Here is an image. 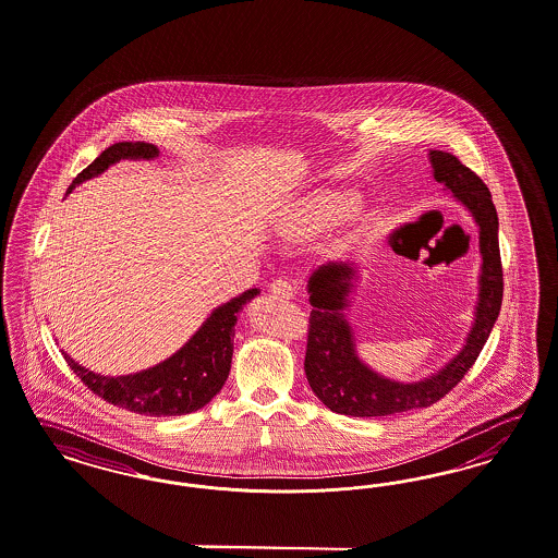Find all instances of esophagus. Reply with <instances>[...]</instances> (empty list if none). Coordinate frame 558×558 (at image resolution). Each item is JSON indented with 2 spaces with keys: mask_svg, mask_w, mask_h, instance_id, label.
<instances>
[{
  "mask_svg": "<svg viewBox=\"0 0 558 558\" xmlns=\"http://www.w3.org/2000/svg\"><path fill=\"white\" fill-rule=\"evenodd\" d=\"M269 291L275 300H291L295 289L289 283L288 279H275L269 286Z\"/></svg>",
  "mask_w": 558,
  "mask_h": 558,
  "instance_id": "esophagus-1",
  "label": "esophagus"
}]
</instances>
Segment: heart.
<instances>
[{"label":"heart","instance_id":"1","mask_svg":"<svg viewBox=\"0 0 558 558\" xmlns=\"http://www.w3.org/2000/svg\"><path fill=\"white\" fill-rule=\"evenodd\" d=\"M355 203L357 196L353 192H323L302 208V213L295 219V229L300 233H312L330 228L345 219L355 207Z\"/></svg>","mask_w":558,"mask_h":558}]
</instances>
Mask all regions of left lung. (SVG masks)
I'll return each instance as SVG.
<instances>
[{"label": "left lung", "mask_w": 558, "mask_h": 558, "mask_svg": "<svg viewBox=\"0 0 558 558\" xmlns=\"http://www.w3.org/2000/svg\"><path fill=\"white\" fill-rule=\"evenodd\" d=\"M434 180L472 215L480 240V275L474 323L463 348L438 371L415 383L389 378L357 355L355 332L345 310L360 277L351 260L327 263L308 279L310 330L304 371L310 389L330 412L353 417H383L428 408L453 389L474 366L502 304V267L498 250V215L486 184L470 167L445 150H430Z\"/></svg>", "instance_id": "8db88e82"}]
</instances>
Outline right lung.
Wrapping results in <instances>:
<instances>
[{"instance_id":"1","label":"right lung","mask_w":558,"mask_h":558,"mask_svg":"<svg viewBox=\"0 0 558 558\" xmlns=\"http://www.w3.org/2000/svg\"><path fill=\"white\" fill-rule=\"evenodd\" d=\"M155 157H159V148L155 145L116 143L105 148L90 166L74 178L68 194L86 180L101 175L107 167L116 166L122 159L150 161ZM258 293L260 289H248L217 306L180 350L146 371L125 376H104L84 368L65 351H62L63 357L90 391L128 412L155 417L196 412L223 389L231 368L238 314Z\"/></svg>"}]
</instances>
